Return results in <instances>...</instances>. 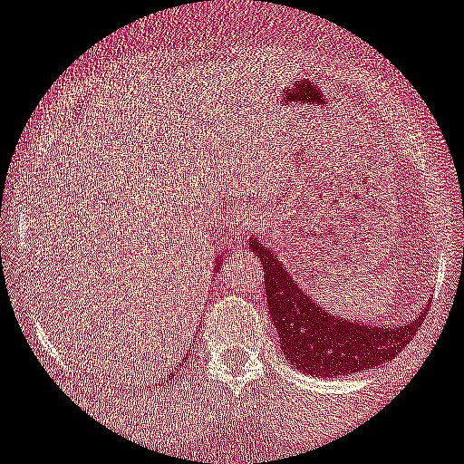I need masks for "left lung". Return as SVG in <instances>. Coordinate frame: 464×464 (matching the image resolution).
<instances>
[{
    "mask_svg": "<svg viewBox=\"0 0 464 464\" xmlns=\"http://www.w3.org/2000/svg\"><path fill=\"white\" fill-rule=\"evenodd\" d=\"M250 250L264 266L268 312L280 337L286 360L307 376H351L392 362L421 328L428 310L421 307L405 324H369L364 319H343L319 305L314 291H307L294 273L280 262L273 246L257 237Z\"/></svg>",
    "mask_w": 464,
    "mask_h": 464,
    "instance_id": "left-lung-1",
    "label": "left lung"
}]
</instances>
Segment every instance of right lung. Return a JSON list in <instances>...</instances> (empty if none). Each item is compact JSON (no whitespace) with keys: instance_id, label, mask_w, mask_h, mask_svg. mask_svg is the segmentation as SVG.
Segmentation results:
<instances>
[{"instance_id":"obj_1","label":"right lung","mask_w":464,"mask_h":464,"mask_svg":"<svg viewBox=\"0 0 464 464\" xmlns=\"http://www.w3.org/2000/svg\"><path fill=\"white\" fill-rule=\"evenodd\" d=\"M214 264H216V266H218V259H216V262H214Z\"/></svg>"}]
</instances>
